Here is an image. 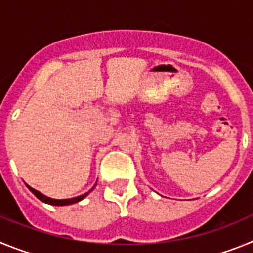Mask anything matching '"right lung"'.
Masks as SVG:
<instances>
[{"label": "right lung", "mask_w": 253, "mask_h": 253, "mask_svg": "<svg viewBox=\"0 0 253 253\" xmlns=\"http://www.w3.org/2000/svg\"><path fill=\"white\" fill-rule=\"evenodd\" d=\"M25 185H26V186H28V189L30 190L31 193L34 194V195L37 196L38 199H39V200H42V202H43V203H45V204H50V205H57V207H63V205H71V204H75V203L81 202L82 199H84V198H86V196L88 195V194H90L91 191H92V190H93V187L96 186V184H95V186H93L92 189H91L90 191H88V193L84 194V195L76 196V198H71V199H53V198H48V196H45V195H44V194H42V193H40V191H38V190L33 189V187H31V186H29L28 184H25Z\"/></svg>", "instance_id": "right-lung-1"}]
</instances>
